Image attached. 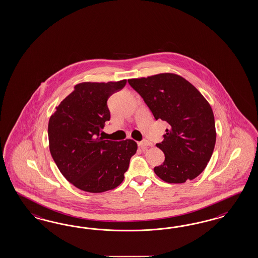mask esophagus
Segmentation results:
<instances>
[{
    "label": "esophagus",
    "instance_id": "esophagus-1",
    "mask_svg": "<svg viewBox=\"0 0 258 258\" xmlns=\"http://www.w3.org/2000/svg\"><path fill=\"white\" fill-rule=\"evenodd\" d=\"M138 145H139V147H141V148H148V147H152L153 146V144L148 140L142 141Z\"/></svg>",
    "mask_w": 258,
    "mask_h": 258
}]
</instances>
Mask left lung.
Listing matches in <instances>:
<instances>
[{"label": "left lung", "mask_w": 258, "mask_h": 258, "mask_svg": "<svg viewBox=\"0 0 258 258\" xmlns=\"http://www.w3.org/2000/svg\"><path fill=\"white\" fill-rule=\"evenodd\" d=\"M127 81L155 119L169 125L164 141L156 145L165 159L164 164L154 167L155 174L169 183L197 178L210 161L216 144L210 104L189 81L176 74L163 73Z\"/></svg>", "instance_id": "1"}]
</instances>
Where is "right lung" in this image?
<instances>
[{
	"label": "right lung",
	"mask_w": 258,
	"mask_h": 258,
	"mask_svg": "<svg viewBox=\"0 0 258 258\" xmlns=\"http://www.w3.org/2000/svg\"><path fill=\"white\" fill-rule=\"evenodd\" d=\"M125 83L123 79L77 84L49 119L51 155L65 179L80 190L102 193L117 187L136 153L132 139L115 142L99 136L110 118L108 98Z\"/></svg>",
	"instance_id": "obj_1"
}]
</instances>
